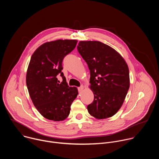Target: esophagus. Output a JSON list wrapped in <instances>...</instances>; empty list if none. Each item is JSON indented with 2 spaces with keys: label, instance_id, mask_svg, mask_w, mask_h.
<instances>
[{
  "label": "esophagus",
  "instance_id": "esophagus-1",
  "mask_svg": "<svg viewBox=\"0 0 159 159\" xmlns=\"http://www.w3.org/2000/svg\"><path fill=\"white\" fill-rule=\"evenodd\" d=\"M84 87L83 85H81L80 87H79L78 88V90H79V93L82 92V90H84Z\"/></svg>",
  "mask_w": 159,
  "mask_h": 159
}]
</instances>
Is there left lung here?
Instances as JSON below:
<instances>
[{
  "label": "left lung",
  "instance_id": "obj_1",
  "mask_svg": "<svg viewBox=\"0 0 159 159\" xmlns=\"http://www.w3.org/2000/svg\"><path fill=\"white\" fill-rule=\"evenodd\" d=\"M77 50L90 70V88L94 96L88 105L89 114L101 120L115 115L129 87L128 66L121 55L97 41H81Z\"/></svg>",
  "mask_w": 159,
  "mask_h": 159
}]
</instances>
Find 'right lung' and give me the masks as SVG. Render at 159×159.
Segmentation results:
<instances>
[{
	"mask_svg": "<svg viewBox=\"0 0 159 159\" xmlns=\"http://www.w3.org/2000/svg\"><path fill=\"white\" fill-rule=\"evenodd\" d=\"M75 39H58L38 47L31 56L26 73V85L34 106L50 120L60 121L70 114L78 94L75 87L68 85L61 72L64 57L75 48ZM60 75V83L57 75Z\"/></svg>",
	"mask_w": 159,
	"mask_h": 159,
	"instance_id": "right-lung-1",
	"label": "right lung"
}]
</instances>
